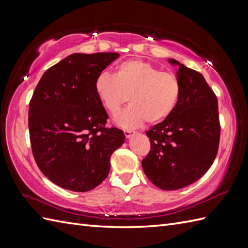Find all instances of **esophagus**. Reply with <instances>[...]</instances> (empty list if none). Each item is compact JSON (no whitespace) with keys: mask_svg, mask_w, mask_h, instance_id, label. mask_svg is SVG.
<instances>
[{"mask_svg":"<svg viewBox=\"0 0 248 248\" xmlns=\"http://www.w3.org/2000/svg\"><path fill=\"white\" fill-rule=\"evenodd\" d=\"M124 133L125 138H127V139L131 138V136H132V135H134V134H135L134 131H130V130H124Z\"/></svg>","mask_w":248,"mask_h":248,"instance_id":"1","label":"esophagus"}]
</instances>
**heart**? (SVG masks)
I'll list each match as a JSON object with an SVG mask.
<instances>
[{
	"mask_svg": "<svg viewBox=\"0 0 248 248\" xmlns=\"http://www.w3.org/2000/svg\"><path fill=\"white\" fill-rule=\"evenodd\" d=\"M94 89L103 107L112 115L127 103L130 107L116 120L124 128L140 127L147 120L157 124L173 113L181 97V82L176 73L161 71L149 62L125 61L114 76L100 73Z\"/></svg>",
	"mask_w": 248,
	"mask_h": 248,
	"instance_id": "b5f03b06",
	"label": "heart"
}]
</instances>
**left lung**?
<instances>
[{
	"label": "left lung",
	"instance_id": "1",
	"mask_svg": "<svg viewBox=\"0 0 248 248\" xmlns=\"http://www.w3.org/2000/svg\"><path fill=\"white\" fill-rule=\"evenodd\" d=\"M170 62L179 65L181 97L170 117L146 132L150 151L141 161L149 180L166 191L187 186L208 171L220 136L217 94L202 73Z\"/></svg>",
	"mask_w": 248,
	"mask_h": 248
}]
</instances>
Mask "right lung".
Here are the masks:
<instances>
[{
	"label": "right lung",
	"mask_w": 248,
	"mask_h": 248,
	"mask_svg": "<svg viewBox=\"0 0 248 248\" xmlns=\"http://www.w3.org/2000/svg\"><path fill=\"white\" fill-rule=\"evenodd\" d=\"M118 53L71 54L50 67L29 108L30 140L41 172L56 186L87 192L108 177L110 155L124 143L123 130L107 128L108 115L94 89Z\"/></svg>",
	"instance_id": "1"
}]
</instances>
